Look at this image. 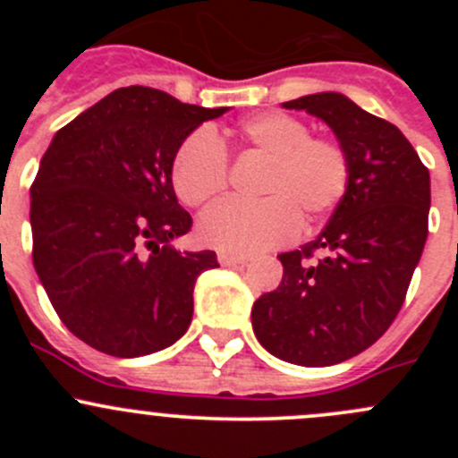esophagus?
Segmentation results:
<instances>
[{"instance_id":"34e87169","label":"esophagus","mask_w":458,"mask_h":458,"mask_svg":"<svg viewBox=\"0 0 458 458\" xmlns=\"http://www.w3.org/2000/svg\"><path fill=\"white\" fill-rule=\"evenodd\" d=\"M250 255H242V252H219V263H224V266H239V263H246Z\"/></svg>"}]
</instances>
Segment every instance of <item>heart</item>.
Segmentation results:
<instances>
[{
	"instance_id": "1",
	"label": "heart",
	"mask_w": 458,
	"mask_h": 458,
	"mask_svg": "<svg viewBox=\"0 0 458 458\" xmlns=\"http://www.w3.org/2000/svg\"><path fill=\"white\" fill-rule=\"evenodd\" d=\"M246 152L267 157L259 179V201L228 199L199 219V237L225 252H255L281 246L301 230L323 224L345 199L352 161L341 141L310 135L303 119L288 113H259L233 131ZM173 188L186 206L216 199L228 186V155L208 128L191 132L173 157Z\"/></svg>"
}]
</instances>
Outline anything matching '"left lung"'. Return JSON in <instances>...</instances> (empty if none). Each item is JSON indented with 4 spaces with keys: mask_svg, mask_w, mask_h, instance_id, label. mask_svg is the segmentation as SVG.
I'll use <instances>...</instances> for the list:
<instances>
[{
    "mask_svg": "<svg viewBox=\"0 0 458 458\" xmlns=\"http://www.w3.org/2000/svg\"><path fill=\"white\" fill-rule=\"evenodd\" d=\"M345 146L352 182L315 242L279 255V288L252 306L259 344L297 366L357 357L392 326L428 239L429 173L394 123L339 92L285 101Z\"/></svg>",
    "mask_w": 458,
    "mask_h": 458,
    "instance_id": "obj_1",
    "label": "left lung"
}]
</instances>
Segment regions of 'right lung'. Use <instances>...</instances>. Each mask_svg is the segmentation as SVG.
Listing matches in <instances>:
<instances>
[{
	"instance_id": "right-lung-1",
	"label": "right lung",
	"mask_w": 458,
	"mask_h": 458,
	"mask_svg": "<svg viewBox=\"0 0 458 458\" xmlns=\"http://www.w3.org/2000/svg\"><path fill=\"white\" fill-rule=\"evenodd\" d=\"M228 108L128 86L57 131L30 188L32 263L64 326L110 357L173 345L192 321L212 250L170 246L192 228L173 191L179 143Z\"/></svg>"
}]
</instances>
